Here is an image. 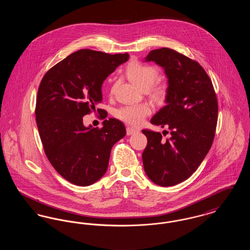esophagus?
Returning a JSON list of instances; mask_svg holds the SVG:
<instances>
[{
	"label": "esophagus",
	"instance_id": "esophagus-1",
	"mask_svg": "<svg viewBox=\"0 0 250 250\" xmlns=\"http://www.w3.org/2000/svg\"><path fill=\"white\" fill-rule=\"evenodd\" d=\"M138 129H135V128H133V127H130V126H127L126 127V134L128 135V136H130L132 134H135L136 132H138Z\"/></svg>",
	"mask_w": 250,
	"mask_h": 250
}]
</instances>
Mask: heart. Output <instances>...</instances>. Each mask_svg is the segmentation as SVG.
Here are the masks:
<instances>
[{
	"label": "heart",
	"mask_w": 250,
	"mask_h": 250,
	"mask_svg": "<svg viewBox=\"0 0 250 250\" xmlns=\"http://www.w3.org/2000/svg\"><path fill=\"white\" fill-rule=\"evenodd\" d=\"M125 74L127 78L135 85L143 90L150 89L158 77V69L151 64H145L140 62H131L126 67ZM115 89V84L110 88V93L112 94ZM155 93L157 95L165 94V87L159 86L155 89ZM151 113V107L147 104H138L125 106L116 111V116L120 120L130 124L133 125H138L143 123V119Z\"/></svg>",
	"instance_id": "1"
}]
</instances>
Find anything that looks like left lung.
Masks as SVG:
<instances>
[{"mask_svg":"<svg viewBox=\"0 0 250 250\" xmlns=\"http://www.w3.org/2000/svg\"><path fill=\"white\" fill-rule=\"evenodd\" d=\"M145 62L163 67L167 78L165 107L151 123L168 127L170 137L143 129L147 146L143 153L145 173L155 185L171 187L189 178L208 154L217 124L214 86L202 65L171 48L154 49Z\"/></svg>","mask_w":250,"mask_h":250,"instance_id":"1","label":"left lung"}]
</instances>
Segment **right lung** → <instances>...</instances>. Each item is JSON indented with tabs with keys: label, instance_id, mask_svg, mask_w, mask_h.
<instances>
[{
	"label": "right lung",
	"instance_id": "1",
	"mask_svg": "<svg viewBox=\"0 0 250 250\" xmlns=\"http://www.w3.org/2000/svg\"><path fill=\"white\" fill-rule=\"evenodd\" d=\"M129 54L81 49L48 70L39 85L36 120L48 161L61 176L87 187L107 171L112 146L125 136L119 120L109 118L101 128L84 126V115L102 101V84ZM103 119L104 109L97 108Z\"/></svg>",
	"mask_w": 250,
	"mask_h": 250
}]
</instances>
